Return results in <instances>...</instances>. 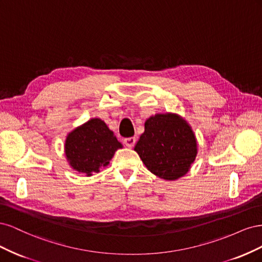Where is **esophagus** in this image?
<instances>
[{"label":"esophagus","mask_w":262,"mask_h":262,"mask_svg":"<svg viewBox=\"0 0 262 262\" xmlns=\"http://www.w3.org/2000/svg\"><path fill=\"white\" fill-rule=\"evenodd\" d=\"M124 144L126 147H133L134 144H136V138H128L124 139Z\"/></svg>","instance_id":"obj_1"}]
</instances>
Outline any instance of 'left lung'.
I'll use <instances>...</instances> for the list:
<instances>
[{"label":"left lung","mask_w":262,"mask_h":262,"mask_svg":"<svg viewBox=\"0 0 262 262\" xmlns=\"http://www.w3.org/2000/svg\"><path fill=\"white\" fill-rule=\"evenodd\" d=\"M134 150L150 172L173 181L191 168L198 155V142L185 118L173 113L155 114L146 119Z\"/></svg>","instance_id":"1"}]
</instances>
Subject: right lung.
Segmentation results:
<instances>
[{
  "label": "right lung",
  "instance_id": "obj_1",
  "mask_svg": "<svg viewBox=\"0 0 262 262\" xmlns=\"http://www.w3.org/2000/svg\"><path fill=\"white\" fill-rule=\"evenodd\" d=\"M114 132L99 118H92L67 136L64 154L70 167L87 177L107 167L115 153L122 148Z\"/></svg>",
  "mask_w": 262,
  "mask_h": 262
}]
</instances>
